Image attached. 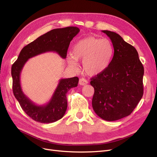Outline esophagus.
<instances>
[{
  "mask_svg": "<svg viewBox=\"0 0 157 157\" xmlns=\"http://www.w3.org/2000/svg\"><path fill=\"white\" fill-rule=\"evenodd\" d=\"M88 83V80L86 79L83 78H81L79 79V84L80 85H82V86H84V85Z\"/></svg>",
  "mask_w": 157,
  "mask_h": 157,
  "instance_id": "1",
  "label": "esophagus"
}]
</instances>
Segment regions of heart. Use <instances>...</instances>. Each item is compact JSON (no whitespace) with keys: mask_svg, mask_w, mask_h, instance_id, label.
Masks as SVG:
<instances>
[{"mask_svg":"<svg viewBox=\"0 0 157 157\" xmlns=\"http://www.w3.org/2000/svg\"><path fill=\"white\" fill-rule=\"evenodd\" d=\"M114 54L112 42L106 39L88 36L76 42L68 63L77 68V61H82V69L89 76H96L104 72L110 65Z\"/></svg>","mask_w":157,"mask_h":157,"instance_id":"b5f03b06","label":"heart"}]
</instances>
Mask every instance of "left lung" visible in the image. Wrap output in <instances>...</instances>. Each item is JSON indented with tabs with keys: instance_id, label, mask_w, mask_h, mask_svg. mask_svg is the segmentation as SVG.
Here are the masks:
<instances>
[{
	"instance_id": "left-lung-1",
	"label": "left lung",
	"mask_w": 157,
	"mask_h": 157,
	"mask_svg": "<svg viewBox=\"0 0 157 157\" xmlns=\"http://www.w3.org/2000/svg\"><path fill=\"white\" fill-rule=\"evenodd\" d=\"M110 38L114 56L108 68L91 78L94 111L102 119L115 121L130 115L144 94V68L136 49L115 32Z\"/></svg>"
}]
</instances>
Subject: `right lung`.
<instances>
[{"label": "right lung", "instance_id": "right-lung-1", "mask_svg": "<svg viewBox=\"0 0 157 157\" xmlns=\"http://www.w3.org/2000/svg\"><path fill=\"white\" fill-rule=\"evenodd\" d=\"M79 31L80 29L77 27L51 30L25 46L12 66V89L14 96L24 112L36 122L52 123L63 117L67 107L66 94L71 88L77 86L78 78L75 77L59 80L50 101L44 105H37L22 91L20 75L23 66L29 58L46 52H56L62 58H66L70 42Z\"/></svg>", "mask_w": 157, "mask_h": 157}]
</instances>
